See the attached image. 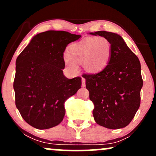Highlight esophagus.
Here are the masks:
<instances>
[{
    "label": "esophagus",
    "mask_w": 156,
    "mask_h": 156,
    "mask_svg": "<svg viewBox=\"0 0 156 156\" xmlns=\"http://www.w3.org/2000/svg\"><path fill=\"white\" fill-rule=\"evenodd\" d=\"M81 81H82V87H84L86 86V79H85V78H82Z\"/></svg>",
    "instance_id": "1"
}]
</instances>
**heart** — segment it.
I'll list each match as a JSON object with an SVG mask.
<instances>
[{"label": "heart", "mask_w": 156, "mask_h": 156, "mask_svg": "<svg viewBox=\"0 0 156 156\" xmlns=\"http://www.w3.org/2000/svg\"><path fill=\"white\" fill-rule=\"evenodd\" d=\"M112 55V44L104 37H88L73 44L69 48L64 62L72 70L76 69V64L82 63L89 73L103 70L108 64Z\"/></svg>", "instance_id": "heart-1"}]
</instances>
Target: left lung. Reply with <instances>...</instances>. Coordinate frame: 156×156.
I'll list each match as a JSON object with an SVG mask.
<instances>
[{"label": "left lung", "instance_id": "8db88e82", "mask_svg": "<svg viewBox=\"0 0 156 156\" xmlns=\"http://www.w3.org/2000/svg\"><path fill=\"white\" fill-rule=\"evenodd\" d=\"M107 39L112 44L108 65L96 74H83L93 117L98 125L109 129L126 127L139 108L143 86L141 64L121 36L105 31L90 33Z\"/></svg>", "mask_w": 156, "mask_h": 156}]
</instances>
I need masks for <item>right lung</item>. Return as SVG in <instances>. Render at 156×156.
<instances>
[{
	"label": "right lung",
	"mask_w": 156,
	"mask_h": 156,
	"mask_svg": "<svg viewBox=\"0 0 156 156\" xmlns=\"http://www.w3.org/2000/svg\"><path fill=\"white\" fill-rule=\"evenodd\" d=\"M80 35L48 31L31 39L16 60L15 105L28 124L48 129L63 120L64 103L81 86V78L64 76V52Z\"/></svg>",
	"instance_id": "add662e5"
}]
</instances>
